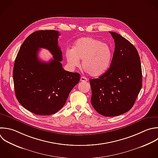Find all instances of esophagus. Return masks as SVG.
<instances>
[{
    "label": "esophagus",
    "instance_id": "1",
    "mask_svg": "<svg viewBox=\"0 0 158 158\" xmlns=\"http://www.w3.org/2000/svg\"><path fill=\"white\" fill-rule=\"evenodd\" d=\"M80 81H83V82H86V81H88V78H86L85 77H81L80 78Z\"/></svg>",
    "mask_w": 158,
    "mask_h": 158
}]
</instances>
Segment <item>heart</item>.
Returning a JSON list of instances; mask_svg holds the SVG:
<instances>
[{
    "mask_svg": "<svg viewBox=\"0 0 158 158\" xmlns=\"http://www.w3.org/2000/svg\"><path fill=\"white\" fill-rule=\"evenodd\" d=\"M112 56V49L109 44L91 37L80 38L75 43L72 51L65 53L70 67H78L79 60H81L83 69L92 77L100 76L108 70Z\"/></svg>",
    "mask_w": 158,
    "mask_h": 158,
    "instance_id": "b5f03b06",
    "label": "heart"
}]
</instances>
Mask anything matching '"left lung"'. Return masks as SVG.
Returning <instances> with one entry per match:
<instances>
[{
    "mask_svg": "<svg viewBox=\"0 0 158 158\" xmlns=\"http://www.w3.org/2000/svg\"><path fill=\"white\" fill-rule=\"evenodd\" d=\"M115 49L108 70L89 80L91 102L101 115L117 116L133 107L142 87L140 58L135 47L118 33L110 31Z\"/></svg>",
    "mask_w": 158,
    "mask_h": 158,
    "instance_id": "1",
    "label": "left lung"
}]
</instances>
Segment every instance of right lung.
Instances as JSON below:
<instances>
[{"instance_id": "1", "label": "right lung", "mask_w": 158, "mask_h": 158, "mask_svg": "<svg viewBox=\"0 0 158 158\" xmlns=\"http://www.w3.org/2000/svg\"><path fill=\"white\" fill-rule=\"evenodd\" d=\"M59 35L56 30L34 32L24 41L15 60L13 78L17 99L36 115H49L58 112L80 81L78 73L62 67ZM40 48L49 50L53 59L49 63L41 61L37 56Z\"/></svg>"}]
</instances>
